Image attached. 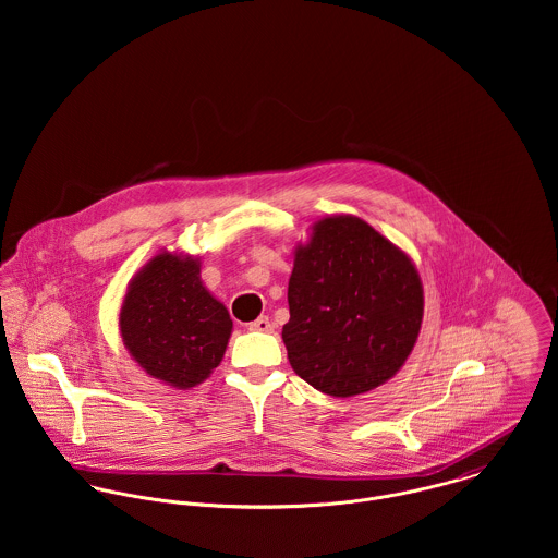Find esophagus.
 <instances>
[{
  "instance_id": "34e87169",
  "label": "esophagus",
  "mask_w": 558,
  "mask_h": 558,
  "mask_svg": "<svg viewBox=\"0 0 558 558\" xmlns=\"http://www.w3.org/2000/svg\"><path fill=\"white\" fill-rule=\"evenodd\" d=\"M248 328L251 330H259V332H270L275 326H272V322L268 319V316H259L255 322L248 324Z\"/></svg>"
}]
</instances>
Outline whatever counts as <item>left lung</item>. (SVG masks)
Returning a JSON list of instances; mask_svg holds the SVG:
<instances>
[{
    "label": "left lung",
    "instance_id": "8db88e82",
    "mask_svg": "<svg viewBox=\"0 0 558 558\" xmlns=\"http://www.w3.org/2000/svg\"><path fill=\"white\" fill-rule=\"evenodd\" d=\"M283 343L292 369L332 398L391 380L423 322L414 262L354 215L322 217L294 251Z\"/></svg>",
    "mask_w": 558,
    "mask_h": 558
}]
</instances>
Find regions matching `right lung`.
Instances as JSON below:
<instances>
[{
	"mask_svg": "<svg viewBox=\"0 0 558 558\" xmlns=\"http://www.w3.org/2000/svg\"><path fill=\"white\" fill-rule=\"evenodd\" d=\"M199 270V257L162 248L129 281L118 318L133 361L180 391L219 367L234 326Z\"/></svg>",
	"mask_w": 558,
	"mask_h": 558,
	"instance_id": "obj_1",
	"label": "right lung"
}]
</instances>
